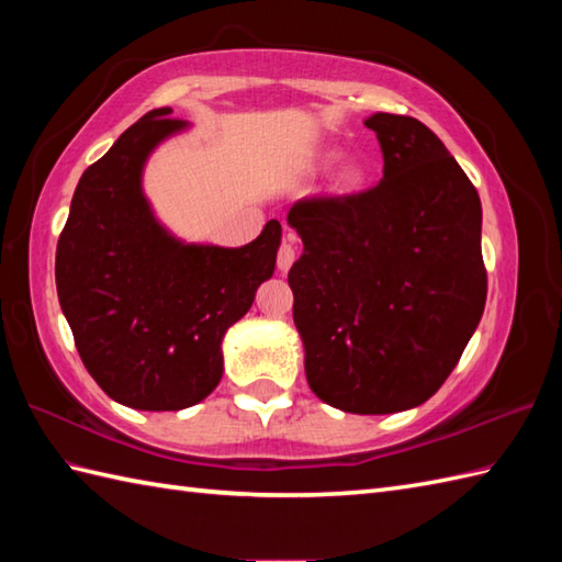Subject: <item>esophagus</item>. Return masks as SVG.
<instances>
[{
    "label": "esophagus",
    "instance_id": "esophagus-1",
    "mask_svg": "<svg viewBox=\"0 0 562 562\" xmlns=\"http://www.w3.org/2000/svg\"><path fill=\"white\" fill-rule=\"evenodd\" d=\"M294 258H296L294 246H292L290 241H284V244L280 246V250H278V268H280V272H288V270L292 268Z\"/></svg>",
    "mask_w": 562,
    "mask_h": 562
}]
</instances>
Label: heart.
<instances>
[{
	"label": "heart",
	"instance_id": "heart-1",
	"mask_svg": "<svg viewBox=\"0 0 562 562\" xmlns=\"http://www.w3.org/2000/svg\"><path fill=\"white\" fill-rule=\"evenodd\" d=\"M336 159V151L324 154V161H333ZM367 173L360 164H345L342 169L336 173V186L342 193H357V190L364 188Z\"/></svg>",
	"mask_w": 562,
	"mask_h": 562
}]
</instances>
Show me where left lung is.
Listing matches in <instances>:
<instances>
[{
	"label": "left lung",
	"mask_w": 562,
	"mask_h": 562,
	"mask_svg": "<svg viewBox=\"0 0 562 562\" xmlns=\"http://www.w3.org/2000/svg\"><path fill=\"white\" fill-rule=\"evenodd\" d=\"M384 178L372 190L294 202L304 254L288 282L306 381L333 408L386 415L435 396L479 328L487 274L479 190L441 139L374 113Z\"/></svg>",
	"instance_id": "8db88e82"
}]
</instances>
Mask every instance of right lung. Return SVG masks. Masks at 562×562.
Listing matches in <instances>:
<instances>
[{
	"instance_id": "right-lung-1",
	"label": "right lung",
	"mask_w": 562,
	"mask_h": 562,
	"mask_svg": "<svg viewBox=\"0 0 562 562\" xmlns=\"http://www.w3.org/2000/svg\"><path fill=\"white\" fill-rule=\"evenodd\" d=\"M154 109L81 173L57 241L55 282L83 367L117 403L183 411L224 372L222 340L272 278L282 226L224 248L186 244L157 220L142 171L190 125Z\"/></svg>"
}]
</instances>
